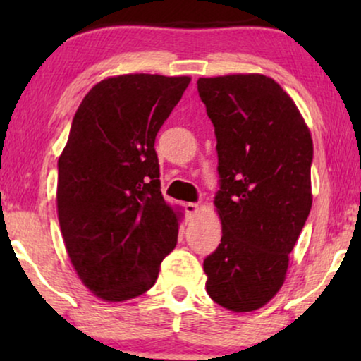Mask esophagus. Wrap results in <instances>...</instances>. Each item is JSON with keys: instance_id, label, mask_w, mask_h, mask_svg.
Wrapping results in <instances>:
<instances>
[{"instance_id": "34e87169", "label": "esophagus", "mask_w": 361, "mask_h": 361, "mask_svg": "<svg viewBox=\"0 0 361 361\" xmlns=\"http://www.w3.org/2000/svg\"><path fill=\"white\" fill-rule=\"evenodd\" d=\"M184 209H185L187 215H195L197 212L200 210V205L199 204H190V202H189V204L184 205Z\"/></svg>"}]
</instances>
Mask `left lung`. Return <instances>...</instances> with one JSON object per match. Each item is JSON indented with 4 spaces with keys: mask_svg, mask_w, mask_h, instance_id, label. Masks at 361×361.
Instances as JSON below:
<instances>
[{
    "mask_svg": "<svg viewBox=\"0 0 361 361\" xmlns=\"http://www.w3.org/2000/svg\"><path fill=\"white\" fill-rule=\"evenodd\" d=\"M215 126L221 241L204 261L205 289L221 307L251 312L281 289L312 207V137L273 78L259 73L199 78Z\"/></svg>",
    "mask_w": 361,
    "mask_h": 361,
    "instance_id": "8db88e82",
    "label": "left lung"
}]
</instances>
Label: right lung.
I'll list each match as a JSON object with an SVG mask.
<instances>
[{"label": "right lung", "mask_w": 361, "mask_h": 361, "mask_svg": "<svg viewBox=\"0 0 361 361\" xmlns=\"http://www.w3.org/2000/svg\"><path fill=\"white\" fill-rule=\"evenodd\" d=\"M189 83L151 73L105 78L73 116L57 164V215L78 278L103 300L145 294L177 243L154 141Z\"/></svg>", "instance_id": "obj_1"}]
</instances>
